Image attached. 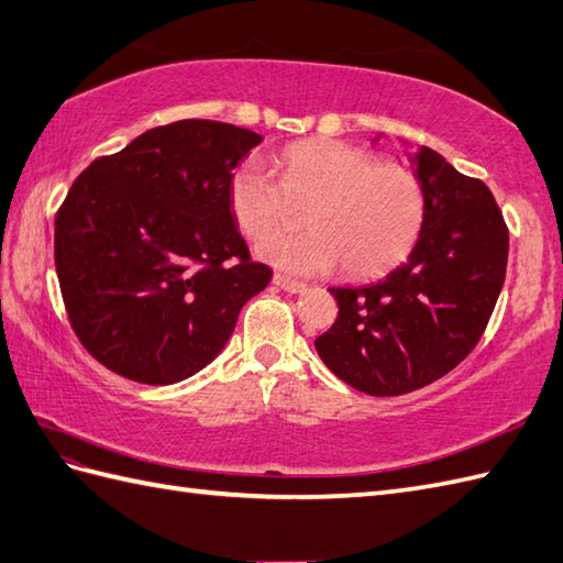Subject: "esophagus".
<instances>
[{"label": "esophagus", "instance_id": "34e87169", "mask_svg": "<svg viewBox=\"0 0 563 563\" xmlns=\"http://www.w3.org/2000/svg\"><path fill=\"white\" fill-rule=\"evenodd\" d=\"M272 284L277 286V289L286 291V294H303V291L308 289L306 284L294 282V279H289V277H284V274H274V277H272Z\"/></svg>", "mask_w": 563, "mask_h": 563}]
</instances>
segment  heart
<instances>
[{
	"label": "heart",
	"mask_w": 563,
	"mask_h": 563,
	"mask_svg": "<svg viewBox=\"0 0 563 563\" xmlns=\"http://www.w3.org/2000/svg\"><path fill=\"white\" fill-rule=\"evenodd\" d=\"M279 184L249 162L231 174L229 208L249 239L280 228L290 205H309L306 235L260 241L255 255L284 272L312 277L344 265L346 277L367 279L401 263L420 234L424 196L404 164H375L361 147L308 141L277 159Z\"/></svg>",
	"instance_id": "1"
}]
</instances>
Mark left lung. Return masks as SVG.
Listing matches in <instances>:
<instances>
[{"label":"left lung","instance_id":"left-lung-1","mask_svg":"<svg viewBox=\"0 0 563 563\" xmlns=\"http://www.w3.org/2000/svg\"><path fill=\"white\" fill-rule=\"evenodd\" d=\"M408 162L424 196L416 245L387 277L332 286L339 318L314 339L322 363L369 396L408 394L454 369L485 332L509 257V231L483 181L424 145Z\"/></svg>","mask_w":563,"mask_h":563}]
</instances>
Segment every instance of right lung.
I'll use <instances>...</instances> for the list:
<instances>
[{
    "mask_svg": "<svg viewBox=\"0 0 563 563\" xmlns=\"http://www.w3.org/2000/svg\"><path fill=\"white\" fill-rule=\"evenodd\" d=\"M260 143L234 123L186 119L76 178L54 222V265L95 361L164 387L224 351L245 300L272 279L251 263L229 208L231 172Z\"/></svg>",
    "mask_w": 563,
    "mask_h": 563,
    "instance_id": "right-lung-1",
    "label": "right lung"
}]
</instances>
